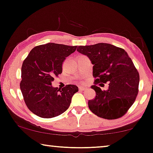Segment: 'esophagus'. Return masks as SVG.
<instances>
[{
  "instance_id": "obj_1",
  "label": "esophagus",
  "mask_w": 153,
  "mask_h": 153,
  "mask_svg": "<svg viewBox=\"0 0 153 153\" xmlns=\"http://www.w3.org/2000/svg\"><path fill=\"white\" fill-rule=\"evenodd\" d=\"M88 88L86 86H83V85H80V86H79V91H85V90H86Z\"/></svg>"
}]
</instances>
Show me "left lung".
<instances>
[{"label":"left lung","mask_w":153,"mask_h":153,"mask_svg":"<svg viewBox=\"0 0 153 153\" xmlns=\"http://www.w3.org/2000/svg\"><path fill=\"white\" fill-rule=\"evenodd\" d=\"M77 51L91 60L93 76L92 85L96 93L89 100L88 107L100 118L113 120L122 117L131 107L138 94L139 74L132 60L123 49L107 43L79 46ZM109 83V88L102 91L97 83Z\"/></svg>","instance_id":"1"}]
</instances>
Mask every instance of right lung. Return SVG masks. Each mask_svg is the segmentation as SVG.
Listing matches in <instances>:
<instances>
[{"label":"right lung","mask_w":153,"mask_h":153,"mask_svg":"<svg viewBox=\"0 0 153 153\" xmlns=\"http://www.w3.org/2000/svg\"><path fill=\"white\" fill-rule=\"evenodd\" d=\"M76 49V46L47 43L33 48L23 62L20 88L28 109L37 116L53 118L70 106L78 87L67 85L60 89L51 82L62 73L65 58Z\"/></svg>","instance_id":"obj_1"}]
</instances>
